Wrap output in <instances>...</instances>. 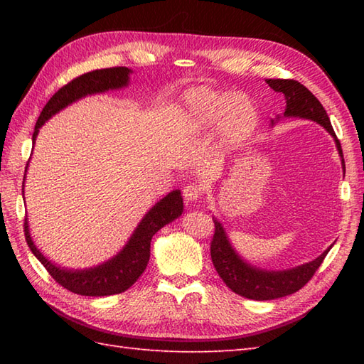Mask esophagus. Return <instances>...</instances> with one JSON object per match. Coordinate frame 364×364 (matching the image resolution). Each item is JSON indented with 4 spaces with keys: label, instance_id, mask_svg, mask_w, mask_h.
<instances>
[{
    "label": "esophagus",
    "instance_id": "esophagus-1",
    "mask_svg": "<svg viewBox=\"0 0 364 364\" xmlns=\"http://www.w3.org/2000/svg\"><path fill=\"white\" fill-rule=\"evenodd\" d=\"M183 197L186 200V203H196L197 200L202 197V188L197 183H189L183 188Z\"/></svg>",
    "mask_w": 364,
    "mask_h": 364
}]
</instances>
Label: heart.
Listing matches in <instances>:
<instances>
[{
    "label": "heart",
    "instance_id": "obj_1",
    "mask_svg": "<svg viewBox=\"0 0 364 364\" xmlns=\"http://www.w3.org/2000/svg\"><path fill=\"white\" fill-rule=\"evenodd\" d=\"M183 115L197 129L219 125L220 141L227 146L244 142L258 122L257 109L247 97L206 87L191 89L183 97Z\"/></svg>",
    "mask_w": 364,
    "mask_h": 364
}]
</instances>
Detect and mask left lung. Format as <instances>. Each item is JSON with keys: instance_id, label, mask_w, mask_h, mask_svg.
Wrapping results in <instances>:
<instances>
[{"instance_id": "left-lung-1", "label": "left lung", "mask_w": 364, "mask_h": 364, "mask_svg": "<svg viewBox=\"0 0 364 364\" xmlns=\"http://www.w3.org/2000/svg\"><path fill=\"white\" fill-rule=\"evenodd\" d=\"M266 82L270 89L282 92L284 95V117H300L318 122L319 125H322L335 137L336 149L343 161V168L346 170L341 144H339L335 131L331 128L327 111L323 109L319 100L304 84H300L296 80H266ZM214 227L215 230L211 241V259L215 270H218L219 277L231 291L252 300H272L297 292L311 280V277L316 274V270L319 269L323 258L327 257V253L331 249L330 245L321 257L306 262V264L288 270H264L250 266L249 262H245L239 257L233 247H231L225 230H223L222 223L218 219H214Z\"/></svg>"}]
</instances>
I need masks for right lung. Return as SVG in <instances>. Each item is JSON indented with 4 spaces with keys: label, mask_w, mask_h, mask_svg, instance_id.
<instances>
[{
    "label": "right lung",
    "mask_w": 364,
    "mask_h": 364,
    "mask_svg": "<svg viewBox=\"0 0 364 364\" xmlns=\"http://www.w3.org/2000/svg\"><path fill=\"white\" fill-rule=\"evenodd\" d=\"M131 70L127 67H112L102 68V70H94L84 73L78 78H75L64 87H60L54 94L50 102L45 105L38 120L36 123L33 142L43 123L51 119L54 114H58L65 106L72 105L76 100L86 95L102 94L106 90L122 89L128 86ZM28 168V166H26ZM26 172V170H25ZM26 175V173H25ZM25 186V183H23ZM183 213V198L180 191H172L159 200L151 210L144 215V219L139 223L134 233L131 235L127 245L115 255L114 258L107 259L103 264L90 269H64L60 266L53 264L50 259L43 257V253L37 249L33 242L28 228V219H25V236L31 252L36 255V258L42 262L43 267L48 270V274L56 280L60 286L70 292L80 294V296L90 297H102L112 296V294H120L131 288L137 278L142 275L146 267V262L150 259V242L153 235L156 233L167 223L180 218Z\"/></svg>",
    "instance_id": "add662e5"
}]
</instances>
